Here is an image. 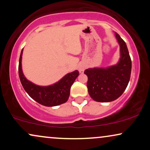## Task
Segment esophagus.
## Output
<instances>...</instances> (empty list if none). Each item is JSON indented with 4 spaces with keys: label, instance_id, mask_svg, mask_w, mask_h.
Instances as JSON below:
<instances>
[{
    "label": "esophagus",
    "instance_id": "1",
    "mask_svg": "<svg viewBox=\"0 0 150 150\" xmlns=\"http://www.w3.org/2000/svg\"><path fill=\"white\" fill-rule=\"evenodd\" d=\"M84 70H85V67L83 65H81V66L79 67V72L80 73H83Z\"/></svg>",
    "mask_w": 150,
    "mask_h": 150
}]
</instances>
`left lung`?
I'll return each mask as SVG.
<instances>
[{
  "mask_svg": "<svg viewBox=\"0 0 150 150\" xmlns=\"http://www.w3.org/2000/svg\"><path fill=\"white\" fill-rule=\"evenodd\" d=\"M120 46V58L116 65L106 68H94L85 70L88 81L89 96L99 102H109L122 95L130 81L132 63L126 44L115 33Z\"/></svg>",
  "mask_w": 150,
  "mask_h": 150,
  "instance_id": "1",
  "label": "left lung"
}]
</instances>
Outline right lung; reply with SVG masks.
<instances>
[{
  "instance_id": "right-lung-1",
  "label": "right lung",
  "mask_w": 150,
  "mask_h": 150,
  "mask_svg": "<svg viewBox=\"0 0 150 150\" xmlns=\"http://www.w3.org/2000/svg\"><path fill=\"white\" fill-rule=\"evenodd\" d=\"M22 49L19 60V77L22 87L31 98L45 106H55L65 103L70 96V87L79 75L77 70L68 73L56 83L49 86H39L25 77L22 70Z\"/></svg>"
}]
</instances>
